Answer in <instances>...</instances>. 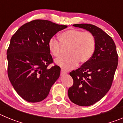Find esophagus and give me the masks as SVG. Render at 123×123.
Here are the masks:
<instances>
[{"label":"esophagus","mask_w":123,"mask_h":123,"mask_svg":"<svg viewBox=\"0 0 123 123\" xmlns=\"http://www.w3.org/2000/svg\"><path fill=\"white\" fill-rule=\"evenodd\" d=\"M67 74V73L66 72V71H64V70H63V69H62V70H61V75H65V74Z\"/></svg>","instance_id":"1"}]
</instances>
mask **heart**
<instances>
[{
  "label": "heart",
  "instance_id": "b5f03b06",
  "mask_svg": "<svg viewBox=\"0 0 123 123\" xmlns=\"http://www.w3.org/2000/svg\"><path fill=\"white\" fill-rule=\"evenodd\" d=\"M59 42L54 37L50 38L48 48L53 56L58 57L61 53V44L69 46L67 54L69 56L60 57L55 63L65 70H70L81 63L89 60L94 54L95 39L91 32H83L76 29H69L60 35Z\"/></svg>",
  "mask_w": 123,
  "mask_h": 123
}]
</instances>
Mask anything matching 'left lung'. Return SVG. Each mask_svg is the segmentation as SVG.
I'll return each instance as SVG.
<instances>
[{"label":"left lung","mask_w":123,"mask_h":123,"mask_svg":"<svg viewBox=\"0 0 123 123\" xmlns=\"http://www.w3.org/2000/svg\"><path fill=\"white\" fill-rule=\"evenodd\" d=\"M73 26L89 31L95 39V50L91 59L69 73L73 85L68 91L74 104L90 106L103 98L111 86L118 67L117 47L112 38L97 26L90 24Z\"/></svg>","instance_id":"1"}]
</instances>
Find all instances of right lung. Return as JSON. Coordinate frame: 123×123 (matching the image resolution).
<instances>
[{
  "label": "right lung",
  "mask_w": 123,
  "mask_h": 123,
  "mask_svg": "<svg viewBox=\"0 0 123 123\" xmlns=\"http://www.w3.org/2000/svg\"><path fill=\"white\" fill-rule=\"evenodd\" d=\"M66 28L48 20L36 19L21 26L11 38L6 52L8 78L18 95L27 102L45 99L59 78L58 66L47 68L53 63L48 42Z\"/></svg>",
  "instance_id": "add662e5"
}]
</instances>
